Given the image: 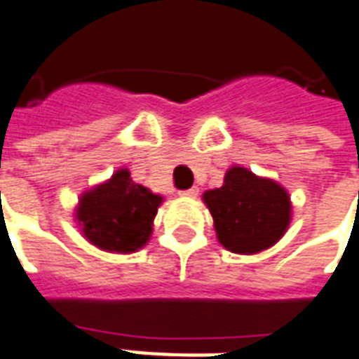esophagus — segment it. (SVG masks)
Masks as SVG:
<instances>
[{
    "label": "esophagus",
    "instance_id": "34e87169",
    "mask_svg": "<svg viewBox=\"0 0 359 359\" xmlns=\"http://www.w3.org/2000/svg\"><path fill=\"white\" fill-rule=\"evenodd\" d=\"M179 194L182 196V198H198L199 190L198 188H190V190H182L179 191Z\"/></svg>",
    "mask_w": 359,
    "mask_h": 359
}]
</instances>
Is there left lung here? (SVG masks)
I'll use <instances>...</instances> for the list:
<instances>
[{"label":"left lung","instance_id":"1","mask_svg":"<svg viewBox=\"0 0 359 359\" xmlns=\"http://www.w3.org/2000/svg\"><path fill=\"white\" fill-rule=\"evenodd\" d=\"M218 241L237 254H256L277 243L290 224L288 191L245 168H231L222 188L203 194Z\"/></svg>","mask_w":359,"mask_h":359}]
</instances>
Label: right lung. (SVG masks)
<instances>
[{"mask_svg":"<svg viewBox=\"0 0 359 359\" xmlns=\"http://www.w3.org/2000/svg\"><path fill=\"white\" fill-rule=\"evenodd\" d=\"M161 196L135 184L128 169H120L105 184L86 191L76 209L82 233L109 252H135L147 245Z\"/></svg>","mask_w":359,"mask_h":359,"instance_id":"right-lung-1","label":"right lung"}]
</instances>
